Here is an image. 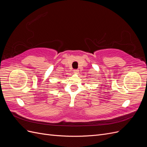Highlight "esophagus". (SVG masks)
I'll list each match as a JSON object with an SVG mask.
<instances>
[{
  "label": "esophagus",
  "instance_id": "obj_1",
  "mask_svg": "<svg viewBox=\"0 0 147 147\" xmlns=\"http://www.w3.org/2000/svg\"><path fill=\"white\" fill-rule=\"evenodd\" d=\"M78 71H79L78 70H77V69H76V70H74V73H75V74H78Z\"/></svg>",
  "mask_w": 147,
  "mask_h": 147
}]
</instances>
